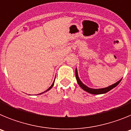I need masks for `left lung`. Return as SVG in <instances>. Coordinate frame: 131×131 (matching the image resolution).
Returning a JSON list of instances; mask_svg holds the SVG:
<instances>
[{
	"label": "left lung",
	"instance_id": "left-lung-1",
	"mask_svg": "<svg viewBox=\"0 0 131 131\" xmlns=\"http://www.w3.org/2000/svg\"><path fill=\"white\" fill-rule=\"evenodd\" d=\"M75 76H76V79H77V83H78L79 85L81 86V88L83 89V90L86 91V92L92 94H100L106 93V92H107L108 91H110V90H112V89L115 88L121 81V79L119 80V81L117 82V83H114V84H113L112 85H110V86H107V87L106 88H104V89H91V88L88 87V86H86V85H84V84L81 81V80L79 79V78L78 77V73H77V69H75Z\"/></svg>",
	"mask_w": 131,
	"mask_h": 131
}]
</instances>
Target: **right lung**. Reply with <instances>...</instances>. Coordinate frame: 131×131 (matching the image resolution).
<instances>
[{
    "mask_svg": "<svg viewBox=\"0 0 131 131\" xmlns=\"http://www.w3.org/2000/svg\"><path fill=\"white\" fill-rule=\"evenodd\" d=\"M54 83H52V85H51V86H50V87H49V89H47V91H45V92H47V91H49V90H50V89H52V86H53V85H54ZM44 92H42V93H40V94H42V93H44Z\"/></svg>",
    "mask_w": 131,
    "mask_h": 131,
    "instance_id": "right-lung-1",
    "label": "right lung"
}]
</instances>
